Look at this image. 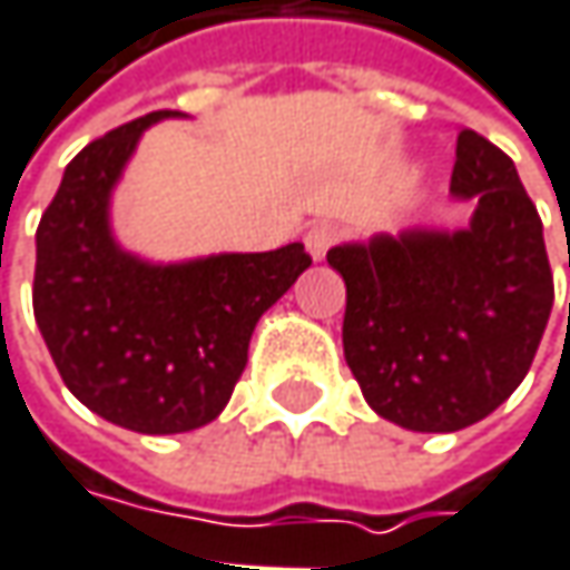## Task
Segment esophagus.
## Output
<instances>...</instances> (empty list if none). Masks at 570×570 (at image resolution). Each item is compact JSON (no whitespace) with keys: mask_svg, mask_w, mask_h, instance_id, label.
I'll return each instance as SVG.
<instances>
[{"mask_svg":"<svg viewBox=\"0 0 570 570\" xmlns=\"http://www.w3.org/2000/svg\"><path fill=\"white\" fill-rule=\"evenodd\" d=\"M338 237H342V232H338L333 222H320V225H313L309 232H306V250H309V257L313 261H323L326 257V250L336 244Z\"/></svg>","mask_w":570,"mask_h":570,"instance_id":"esophagus-1","label":"esophagus"}]
</instances>
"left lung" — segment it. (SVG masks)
Segmentation results:
<instances>
[{"mask_svg": "<svg viewBox=\"0 0 570 570\" xmlns=\"http://www.w3.org/2000/svg\"><path fill=\"white\" fill-rule=\"evenodd\" d=\"M450 195L466 228H407L326 254L345 281V362L385 421L453 434L492 414L532 368L554 284L542 218L515 163L487 136H456ZM570 267V257H568Z\"/></svg>", "mask_w": 570, "mask_h": 570, "instance_id": "8db88e82", "label": "left lung"}]
</instances>
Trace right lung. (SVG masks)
<instances>
[{"mask_svg": "<svg viewBox=\"0 0 570 570\" xmlns=\"http://www.w3.org/2000/svg\"><path fill=\"white\" fill-rule=\"evenodd\" d=\"M156 110L83 146L35 234V323L68 391L136 434L212 424L247 365L257 320L313 264L299 240L264 254L153 264L124 250L110 195Z\"/></svg>", "mask_w": 570, "mask_h": 570, "instance_id": "right-lung-1", "label": "right lung"}]
</instances>
